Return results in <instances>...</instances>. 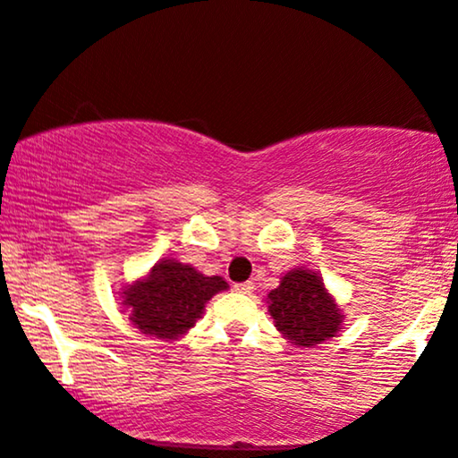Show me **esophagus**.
Returning <instances> with one entry per match:
<instances>
[{"label": "esophagus", "mask_w": 458, "mask_h": 458, "mask_svg": "<svg viewBox=\"0 0 458 458\" xmlns=\"http://www.w3.org/2000/svg\"><path fill=\"white\" fill-rule=\"evenodd\" d=\"M234 292H239V293H251V292H253V283H251V281L236 283V285H234Z\"/></svg>", "instance_id": "esophagus-1"}]
</instances>
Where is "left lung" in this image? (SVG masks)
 Listing matches in <instances>:
<instances>
[{
  "instance_id": "obj_1",
  "label": "left lung",
  "mask_w": 458,
  "mask_h": 458,
  "mask_svg": "<svg viewBox=\"0 0 458 458\" xmlns=\"http://www.w3.org/2000/svg\"><path fill=\"white\" fill-rule=\"evenodd\" d=\"M275 327L296 346H315L334 338L343 326V312L329 296L323 279L309 268H293L268 293Z\"/></svg>"
}]
</instances>
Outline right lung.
<instances>
[{"instance_id": "add662e5", "label": "right lung", "mask_w": 458, "mask_h": 458, "mask_svg": "<svg viewBox=\"0 0 458 458\" xmlns=\"http://www.w3.org/2000/svg\"><path fill=\"white\" fill-rule=\"evenodd\" d=\"M228 289L222 276H205L190 264L162 259L148 276L126 285L123 304L141 334L175 340L202 317L205 304Z\"/></svg>"}]
</instances>
